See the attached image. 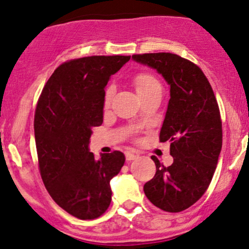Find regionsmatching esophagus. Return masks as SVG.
Here are the masks:
<instances>
[{"mask_svg": "<svg viewBox=\"0 0 249 249\" xmlns=\"http://www.w3.org/2000/svg\"><path fill=\"white\" fill-rule=\"evenodd\" d=\"M139 155L138 154H134V153H125V159H127V161H132V160H135V159H138Z\"/></svg>", "mask_w": 249, "mask_h": 249, "instance_id": "34e87169", "label": "esophagus"}]
</instances>
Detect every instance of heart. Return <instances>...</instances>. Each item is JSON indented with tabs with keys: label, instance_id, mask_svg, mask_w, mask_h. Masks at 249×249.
Masks as SVG:
<instances>
[{
	"label": "heart",
	"instance_id": "1",
	"mask_svg": "<svg viewBox=\"0 0 249 249\" xmlns=\"http://www.w3.org/2000/svg\"><path fill=\"white\" fill-rule=\"evenodd\" d=\"M133 85L135 87V90L138 95H141L146 91L149 90V89L154 88L155 86H160L159 81L153 76L152 74H148V72H140V74L136 75L133 80ZM111 96H113V89L109 88L107 91H106L105 95V106H109Z\"/></svg>",
	"mask_w": 249,
	"mask_h": 249
}]
</instances>
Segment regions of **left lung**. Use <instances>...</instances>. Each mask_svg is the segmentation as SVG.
Returning <instances> with one entry per match:
<instances>
[{"instance_id":"1","label":"left lung","mask_w":249,"mask_h":249,"mask_svg":"<svg viewBox=\"0 0 249 249\" xmlns=\"http://www.w3.org/2000/svg\"><path fill=\"white\" fill-rule=\"evenodd\" d=\"M132 58L161 74L170 93L160 141L170 142L174 161L164 167L153 156L156 173L144 194L162 211L182 212L205 194L216 168L222 147L219 106L207 77L191 61L170 53Z\"/></svg>"}]
</instances>
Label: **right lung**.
Listing matches in <instances>:
<instances>
[{
  "label": "right lung",
  "mask_w": 249,
  "mask_h": 249,
  "mask_svg": "<svg viewBox=\"0 0 249 249\" xmlns=\"http://www.w3.org/2000/svg\"><path fill=\"white\" fill-rule=\"evenodd\" d=\"M130 56H88L53 72L35 111L41 178L53 200L72 216L96 219L109 207L110 180L124 164V153L89 150L91 128L103 122L105 88Z\"/></svg>",
  "instance_id": "add662e5"
}]
</instances>
